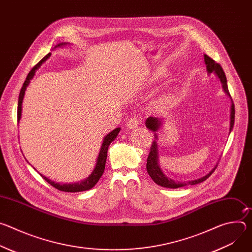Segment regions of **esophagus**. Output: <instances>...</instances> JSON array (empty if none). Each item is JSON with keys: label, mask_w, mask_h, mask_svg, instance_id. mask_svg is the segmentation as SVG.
Wrapping results in <instances>:
<instances>
[{"label": "esophagus", "mask_w": 252, "mask_h": 252, "mask_svg": "<svg viewBox=\"0 0 252 252\" xmlns=\"http://www.w3.org/2000/svg\"><path fill=\"white\" fill-rule=\"evenodd\" d=\"M140 123H141L140 119H139L138 117H134V118H131V119H129V120L127 121L126 126H127V128H129V129H134V128H136V127L138 126V125H139Z\"/></svg>", "instance_id": "obj_1"}]
</instances>
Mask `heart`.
I'll return each mask as SVG.
<instances>
[{
  "label": "heart",
  "mask_w": 252,
  "mask_h": 252,
  "mask_svg": "<svg viewBox=\"0 0 252 252\" xmlns=\"http://www.w3.org/2000/svg\"><path fill=\"white\" fill-rule=\"evenodd\" d=\"M167 103H168V96H166V95H162L159 98H158V100H157V104L158 106H165V105H167Z\"/></svg>",
  "instance_id": "1"
}]
</instances>
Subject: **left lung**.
Returning <instances> with one entry per match:
<instances>
[{"label":"left lung","instance_id":"obj_1","mask_svg":"<svg viewBox=\"0 0 252 252\" xmlns=\"http://www.w3.org/2000/svg\"><path fill=\"white\" fill-rule=\"evenodd\" d=\"M204 58V63L206 64V70H207V75L210 74H214L215 76H218V78L220 79L221 86H222V90L223 92L230 97L231 96L229 94L228 92V88H227V81H226V77L224 71L221 67V65L220 63H218L217 62H214L212 59H210L207 55H203ZM230 116H229V133L232 131L233 129V126H234V116H235V111H234V104L233 101L231 99V105H230ZM164 123V118H154V117H150L147 119L146 121V126L154 131V136H155V140L153 141V145L151 148V152L149 155V158L147 159V170L148 173L150 174V176L152 177L153 181L162 187V188H167V189H178V188H183L186 186H193V185H197L200 184L202 182H204L205 179L213 172V170L217 168V165L215 164L214 167L204 176L199 177L197 179H192V181H189V182H178V181H173L170 177H168L167 175H165L163 173V171L160 168L159 165V158H158V131L160 129V127L162 126Z\"/></svg>","mask_w":252,"mask_h":252}]
</instances>
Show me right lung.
<instances>
[{"label": "right lung", "instance_id": "right-lung-1", "mask_svg": "<svg viewBox=\"0 0 252 252\" xmlns=\"http://www.w3.org/2000/svg\"><path fill=\"white\" fill-rule=\"evenodd\" d=\"M67 45H69V43H60L54 49L64 47V46H67ZM51 55L52 54L49 53L40 63H38L32 68V70L29 73V75H28V77H27V79H26V81H25V83H24V85L21 89V92H20V94H19V101H18V123L20 122L21 117H22V104H23V99H24V96H25L26 90H27L31 80L33 78L35 71H37L41 67V65L51 57ZM120 131H121V127L115 128L114 130H112L110 133H107L103 137L98 156L96 158V162H95L94 168L92 171V173L87 178L83 179V181H81L79 183H75V184H60V183H55L54 181H51L50 178H48L45 175L40 173L41 176L45 179L46 182H48L52 187H54L55 189H57L59 190L64 191V192H79V191H85V190H89V189H93L96 185V183L99 181L100 176L103 173L104 166H105V160H106V157H107V150H109V147H110L111 143L117 138Z\"/></svg>", "mask_w": 252, "mask_h": 252}]
</instances>
